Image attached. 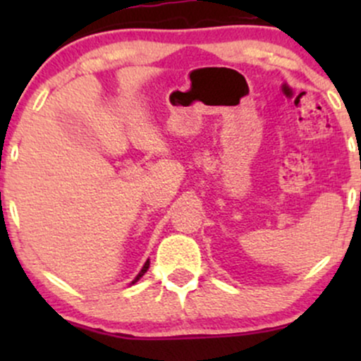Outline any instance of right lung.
Here are the masks:
<instances>
[{
    "mask_svg": "<svg viewBox=\"0 0 361 361\" xmlns=\"http://www.w3.org/2000/svg\"><path fill=\"white\" fill-rule=\"evenodd\" d=\"M147 270H149V259L146 261V263H144L142 270H140V271H139V275H137V276H135V279H134V281H132V283H130V285H134V283H135V281H137V280L140 279V276H142V275H144V273H146Z\"/></svg>",
    "mask_w": 361,
    "mask_h": 361,
    "instance_id": "obj_1",
    "label": "right lung"
}]
</instances>
